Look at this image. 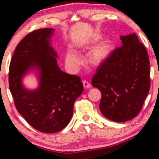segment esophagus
Returning <instances> with one entry per match:
<instances>
[{
	"label": "esophagus",
	"mask_w": 159,
	"mask_h": 159,
	"mask_svg": "<svg viewBox=\"0 0 159 159\" xmlns=\"http://www.w3.org/2000/svg\"><path fill=\"white\" fill-rule=\"evenodd\" d=\"M83 87H84L85 89H88V88H90V84L89 83H88L87 80H83Z\"/></svg>",
	"instance_id": "obj_1"
}]
</instances>
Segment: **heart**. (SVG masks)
<instances>
[{
	"label": "heart",
	"instance_id": "obj_1",
	"mask_svg": "<svg viewBox=\"0 0 159 159\" xmlns=\"http://www.w3.org/2000/svg\"><path fill=\"white\" fill-rule=\"evenodd\" d=\"M99 39L98 36L88 42L82 43L79 48H85L93 45ZM113 51V42L109 38L104 39L100 43L90 51L88 55V61L91 65L99 66L109 57ZM66 66L72 71H76L82 63V58L76 51L69 50L66 52L65 56Z\"/></svg>",
	"mask_w": 159,
	"mask_h": 159
}]
</instances>
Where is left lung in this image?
Wrapping results in <instances>:
<instances>
[{"label": "left lung", "mask_w": 159, "mask_h": 159, "mask_svg": "<svg viewBox=\"0 0 159 159\" xmlns=\"http://www.w3.org/2000/svg\"><path fill=\"white\" fill-rule=\"evenodd\" d=\"M122 45L97 70L92 85L101 91L99 109L107 119L125 122L141 111L150 87L149 60L136 34L120 36Z\"/></svg>", "instance_id": "8db88e82"}]
</instances>
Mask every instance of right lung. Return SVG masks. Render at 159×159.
Returning a JSON list of instances; mask_svg holds the SVG:
<instances>
[{"label":"right lung","instance_id":"1","mask_svg":"<svg viewBox=\"0 0 159 159\" xmlns=\"http://www.w3.org/2000/svg\"><path fill=\"white\" fill-rule=\"evenodd\" d=\"M55 29L32 31L17 45L9 70V86L18 112L31 126L45 133H55L69 124L74 103L83 91L80 78L61 71L52 37ZM35 72L39 81L35 89L23 83Z\"/></svg>","mask_w":159,"mask_h":159}]
</instances>
